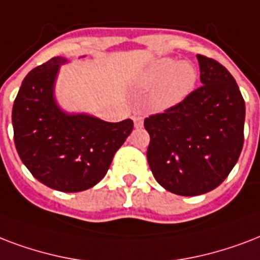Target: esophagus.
Instances as JSON below:
<instances>
[{
	"instance_id": "1",
	"label": "esophagus",
	"mask_w": 260,
	"mask_h": 260,
	"mask_svg": "<svg viewBox=\"0 0 260 260\" xmlns=\"http://www.w3.org/2000/svg\"><path fill=\"white\" fill-rule=\"evenodd\" d=\"M133 120H134V126H136V128H141L144 126V116L141 115V114H134V115H133Z\"/></svg>"
}]
</instances>
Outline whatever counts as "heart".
<instances>
[{
  "instance_id": "heart-1",
  "label": "heart",
  "mask_w": 260,
  "mask_h": 260,
  "mask_svg": "<svg viewBox=\"0 0 260 260\" xmlns=\"http://www.w3.org/2000/svg\"><path fill=\"white\" fill-rule=\"evenodd\" d=\"M198 69L192 62L172 57L158 58L149 63L137 80L141 89H152L150 106L156 111H168L183 103L198 82Z\"/></svg>"
}]
</instances>
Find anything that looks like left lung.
I'll return each instance as SVG.
<instances>
[{"label":"left lung","instance_id":"obj_1","mask_svg":"<svg viewBox=\"0 0 260 260\" xmlns=\"http://www.w3.org/2000/svg\"><path fill=\"white\" fill-rule=\"evenodd\" d=\"M202 86L164 114L146 118L148 162L158 184L183 197L224 182L244 141L245 104L235 78L212 58L197 55Z\"/></svg>","mask_w":260,"mask_h":260}]
</instances>
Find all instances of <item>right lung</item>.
Masks as SVG:
<instances>
[{"mask_svg": "<svg viewBox=\"0 0 260 260\" xmlns=\"http://www.w3.org/2000/svg\"><path fill=\"white\" fill-rule=\"evenodd\" d=\"M85 55H82L84 58ZM65 57H54L24 78L12 110L15 145L40 183L62 192L88 190L102 180L133 132V120L106 122L58 104L55 85Z\"/></svg>", "mask_w": 260, "mask_h": 260, "instance_id": "1", "label": "right lung"}]
</instances>
